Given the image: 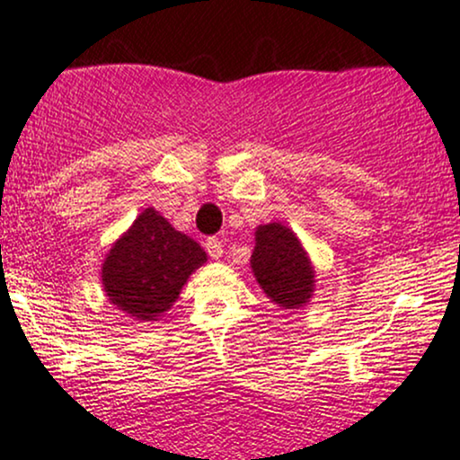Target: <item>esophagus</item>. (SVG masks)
I'll list each match as a JSON object with an SVG mask.
<instances>
[{
    "mask_svg": "<svg viewBox=\"0 0 460 460\" xmlns=\"http://www.w3.org/2000/svg\"><path fill=\"white\" fill-rule=\"evenodd\" d=\"M206 250H208V254H210L212 259H220L223 257V242L218 240V237H208V242H206Z\"/></svg>",
    "mask_w": 460,
    "mask_h": 460,
    "instance_id": "34e87169",
    "label": "esophagus"
}]
</instances>
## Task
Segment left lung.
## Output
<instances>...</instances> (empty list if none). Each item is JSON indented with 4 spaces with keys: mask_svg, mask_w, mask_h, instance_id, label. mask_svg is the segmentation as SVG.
<instances>
[{
    "mask_svg": "<svg viewBox=\"0 0 460 460\" xmlns=\"http://www.w3.org/2000/svg\"><path fill=\"white\" fill-rule=\"evenodd\" d=\"M259 287L282 310H299L316 290V271L297 234L282 223L259 225L250 257Z\"/></svg>",
    "mask_w": 460,
    "mask_h": 460,
    "instance_id": "left-lung-1",
    "label": "left lung"
}]
</instances>
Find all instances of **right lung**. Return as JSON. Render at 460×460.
Here are the masks:
<instances>
[{"instance_id": "obj_1", "label": "right lung", "mask_w": 460, "mask_h": 460, "mask_svg": "<svg viewBox=\"0 0 460 460\" xmlns=\"http://www.w3.org/2000/svg\"><path fill=\"white\" fill-rule=\"evenodd\" d=\"M206 261L199 243L146 208L108 250L102 265L103 293L127 316L159 321Z\"/></svg>"}]
</instances>
